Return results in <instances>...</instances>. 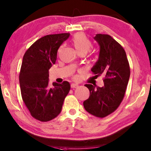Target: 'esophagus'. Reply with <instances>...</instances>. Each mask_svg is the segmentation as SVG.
Returning <instances> with one entry per match:
<instances>
[{"label":"esophagus","instance_id":"esophagus-1","mask_svg":"<svg viewBox=\"0 0 151 151\" xmlns=\"http://www.w3.org/2000/svg\"><path fill=\"white\" fill-rule=\"evenodd\" d=\"M78 87V85L77 83H72L71 84L72 88H77Z\"/></svg>","mask_w":151,"mask_h":151}]
</instances>
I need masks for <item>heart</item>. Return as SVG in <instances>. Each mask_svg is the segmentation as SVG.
Here are the masks:
<instances>
[{
	"mask_svg": "<svg viewBox=\"0 0 151 151\" xmlns=\"http://www.w3.org/2000/svg\"><path fill=\"white\" fill-rule=\"evenodd\" d=\"M73 46L78 53H86L90 51L93 47V44L84 34L79 33L74 36L72 40Z\"/></svg>",
	"mask_w": 151,
	"mask_h": 151,
	"instance_id": "b5f03b06",
	"label": "heart"
}]
</instances>
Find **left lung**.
<instances>
[{
	"instance_id": "left-lung-1",
	"label": "left lung",
	"mask_w": 151,
	"mask_h": 151,
	"mask_svg": "<svg viewBox=\"0 0 151 151\" xmlns=\"http://www.w3.org/2000/svg\"><path fill=\"white\" fill-rule=\"evenodd\" d=\"M94 39L100 46V53L98 61L91 70L96 77L104 76V85L102 87L85 85L90 95L83 106L92 115L103 118L113 112L122 102L129 81L130 68L124 49L111 36L97 34Z\"/></svg>"
}]
</instances>
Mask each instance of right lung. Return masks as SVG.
Returning <instances> with one entry per match:
<instances>
[{
  "label": "right lung",
  "mask_w": 151,
  "mask_h": 151,
  "mask_svg": "<svg viewBox=\"0 0 151 151\" xmlns=\"http://www.w3.org/2000/svg\"><path fill=\"white\" fill-rule=\"evenodd\" d=\"M69 33L46 35L34 42L22 60L19 79L22 100L30 114L46 122L55 118L70 89L68 81L53 83L49 87V70L57 60L59 47L68 39Z\"/></svg>",
  "instance_id": "right-lung-1"
}]
</instances>
